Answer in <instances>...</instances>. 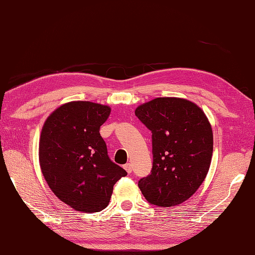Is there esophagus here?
Returning <instances> with one entry per match:
<instances>
[{
  "label": "esophagus",
  "mask_w": 255,
  "mask_h": 255,
  "mask_svg": "<svg viewBox=\"0 0 255 255\" xmlns=\"http://www.w3.org/2000/svg\"><path fill=\"white\" fill-rule=\"evenodd\" d=\"M123 167H124V170H126L128 173H131V172H132V169H133V166H132L131 163H127V164L124 165Z\"/></svg>",
  "instance_id": "1"
}]
</instances>
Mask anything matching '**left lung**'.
Here are the masks:
<instances>
[{"label":"left lung","mask_w":255,"mask_h":255,"mask_svg":"<svg viewBox=\"0 0 255 255\" xmlns=\"http://www.w3.org/2000/svg\"><path fill=\"white\" fill-rule=\"evenodd\" d=\"M137 119L152 132L153 166L138 181L148 203L179 205L195 193L208 174L213 133L198 105L179 98H157L136 108Z\"/></svg>","instance_id":"1"}]
</instances>
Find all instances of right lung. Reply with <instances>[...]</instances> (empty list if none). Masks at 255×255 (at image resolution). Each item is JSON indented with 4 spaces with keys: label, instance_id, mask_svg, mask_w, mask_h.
I'll use <instances>...</instances> for the list:
<instances>
[{
    "label": "right lung",
    "instance_id": "1",
    "mask_svg": "<svg viewBox=\"0 0 255 255\" xmlns=\"http://www.w3.org/2000/svg\"><path fill=\"white\" fill-rule=\"evenodd\" d=\"M111 109L76 101L63 104L43 126L38 157L43 176L62 202L81 212L108 206L113 186L128 173L108 155L100 128Z\"/></svg>",
    "mask_w": 255,
    "mask_h": 255
}]
</instances>
